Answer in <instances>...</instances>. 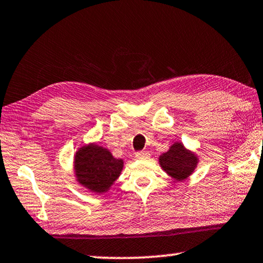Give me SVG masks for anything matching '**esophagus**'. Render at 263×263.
Instances as JSON below:
<instances>
[{"label": "esophagus", "mask_w": 263, "mask_h": 263, "mask_svg": "<svg viewBox=\"0 0 263 263\" xmlns=\"http://www.w3.org/2000/svg\"><path fill=\"white\" fill-rule=\"evenodd\" d=\"M148 157H150V155H148L147 152H145V151H140V152H137V154H136L137 159H147Z\"/></svg>", "instance_id": "34e87169"}]
</instances>
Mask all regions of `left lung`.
Returning <instances> with one entry per match:
<instances>
[{
  "instance_id": "obj_1",
  "label": "left lung",
  "mask_w": 263,
  "mask_h": 263,
  "mask_svg": "<svg viewBox=\"0 0 263 263\" xmlns=\"http://www.w3.org/2000/svg\"><path fill=\"white\" fill-rule=\"evenodd\" d=\"M158 162L170 177L183 182L194 174L198 164V156L184 146L183 143L176 142L169 150L159 156Z\"/></svg>"
}]
</instances>
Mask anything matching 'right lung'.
<instances>
[{"label":"right lung","mask_w":263,"mask_h":263,"mask_svg":"<svg viewBox=\"0 0 263 263\" xmlns=\"http://www.w3.org/2000/svg\"><path fill=\"white\" fill-rule=\"evenodd\" d=\"M123 167V159L115 158L106 147L94 143L78 148L73 160L77 182L96 194L108 191L118 179Z\"/></svg>","instance_id":"right-lung-1"}]
</instances>
